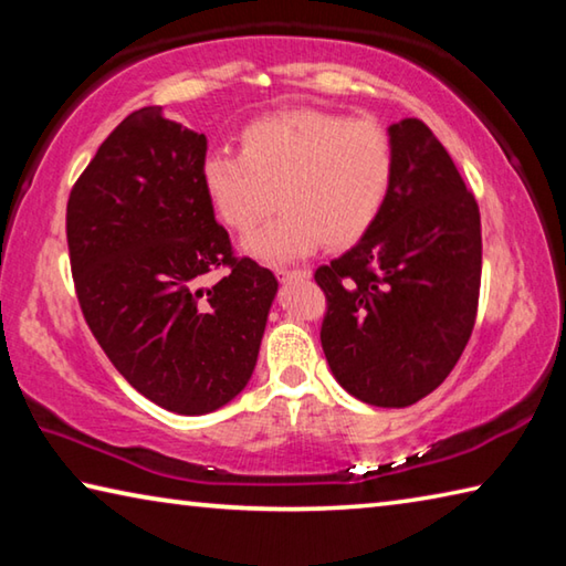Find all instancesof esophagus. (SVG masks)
<instances>
[{
  "label": "esophagus",
  "instance_id": "obj_1",
  "mask_svg": "<svg viewBox=\"0 0 566 566\" xmlns=\"http://www.w3.org/2000/svg\"><path fill=\"white\" fill-rule=\"evenodd\" d=\"M276 276L282 282H292V280H310V272L306 270H276Z\"/></svg>",
  "mask_w": 566,
  "mask_h": 566
}]
</instances>
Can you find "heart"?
<instances>
[{
  "label": "heart",
  "mask_w": 566,
  "mask_h": 566,
  "mask_svg": "<svg viewBox=\"0 0 566 566\" xmlns=\"http://www.w3.org/2000/svg\"><path fill=\"white\" fill-rule=\"evenodd\" d=\"M395 179V145L377 119L317 109L270 114L242 132V155L212 151L202 181L217 217L249 232L242 249L264 264H286L357 244L385 209Z\"/></svg>",
  "instance_id": "b5f03b06"
}]
</instances>
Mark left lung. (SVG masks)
Returning <instances> with one entry per match:
<instances>
[{
    "instance_id": "8db88e82",
    "label": "left lung",
    "mask_w": 566,
    "mask_h": 566,
    "mask_svg": "<svg viewBox=\"0 0 566 566\" xmlns=\"http://www.w3.org/2000/svg\"><path fill=\"white\" fill-rule=\"evenodd\" d=\"M395 179L367 234L314 280L327 294L322 349L371 407H409L454 369L474 329L482 224L449 151L419 119L387 129Z\"/></svg>"
}]
</instances>
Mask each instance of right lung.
Listing matches in <instances>:
<instances>
[{"mask_svg": "<svg viewBox=\"0 0 566 566\" xmlns=\"http://www.w3.org/2000/svg\"><path fill=\"white\" fill-rule=\"evenodd\" d=\"M207 137L161 107L132 112L102 142L66 202L82 314L129 385L177 415H209L252 379L276 276L237 260L214 219ZM230 272L212 287L201 276Z\"/></svg>", "mask_w": 566, "mask_h": 566, "instance_id": "add662e5", "label": "right lung"}]
</instances>
